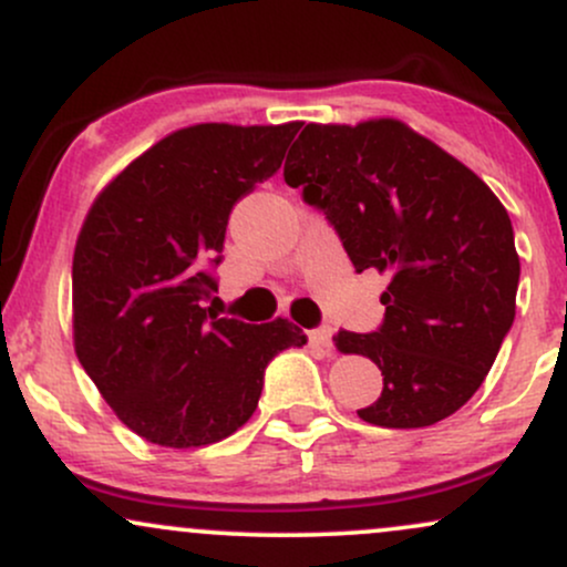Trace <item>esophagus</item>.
Wrapping results in <instances>:
<instances>
[{
	"instance_id": "34e87169",
	"label": "esophagus",
	"mask_w": 567,
	"mask_h": 567,
	"mask_svg": "<svg viewBox=\"0 0 567 567\" xmlns=\"http://www.w3.org/2000/svg\"><path fill=\"white\" fill-rule=\"evenodd\" d=\"M308 340H310V346H316V348H332V329L329 327H318V329H313V332H308Z\"/></svg>"
}]
</instances>
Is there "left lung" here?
<instances>
[{
  "label": "left lung",
  "instance_id": "1",
  "mask_svg": "<svg viewBox=\"0 0 567 567\" xmlns=\"http://www.w3.org/2000/svg\"><path fill=\"white\" fill-rule=\"evenodd\" d=\"M327 214L359 272L391 281L378 332H337L340 353L383 372L361 421L423 429L461 410L514 323L519 257L504 203L472 168L404 125L308 123L284 165Z\"/></svg>",
  "mask_w": 567,
  "mask_h": 567
}]
</instances>
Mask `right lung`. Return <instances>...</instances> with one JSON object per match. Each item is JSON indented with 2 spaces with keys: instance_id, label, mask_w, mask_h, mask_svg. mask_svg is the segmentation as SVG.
<instances>
[{
  "instance_id": "add662e5",
  "label": "right lung",
  "mask_w": 567,
  "mask_h": 567,
  "mask_svg": "<svg viewBox=\"0 0 567 567\" xmlns=\"http://www.w3.org/2000/svg\"><path fill=\"white\" fill-rule=\"evenodd\" d=\"M302 123H200L174 131L93 200L74 246V351L133 434L203 447L254 415L265 367L308 337L289 318H219L227 219L254 184L281 168Z\"/></svg>"
}]
</instances>
